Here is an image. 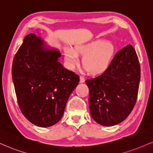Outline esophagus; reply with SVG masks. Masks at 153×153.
<instances>
[{"label": "esophagus", "mask_w": 153, "mask_h": 153, "mask_svg": "<svg viewBox=\"0 0 153 153\" xmlns=\"http://www.w3.org/2000/svg\"><path fill=\"white\" fill-rule=\"evenodd\" d=\"M85 82V79H84V76H80V83H84Z\"/></svg>", "instance_id": "obj_1"}]
</instances>
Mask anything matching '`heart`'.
Listing matches in <instances>:
<instances>
[{
  "instance_id": "obj_1",
  "label": "heart",
  "mask_w": 153,
  "mask_h": 153,
  "mask_svg": "<svg viewBox=\"0 0 153 153\" xmlns=\"http://www.w3.org/2000/svg\"><path fill=\"white\" fill-rule=\"evenodd\" d=\"M79 54H84L82 63L90 73L101 74L110 67L115 54V46L104 39H95L78 45L75 49L67 48L65 59L71 69L78 63Z\"/></svg>"
}]
</instances>
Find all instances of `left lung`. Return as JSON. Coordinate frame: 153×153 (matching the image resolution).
<instances>
[{
    "label": "left lung",
    "mask_w": 153,
    "mask_h": 153,
    "mask_svg": "<svg viewBox=\"0 0 153 153\" xmlns=\"http://www.w3.org/2000/svg\"><path fill=\"white\" fill-rule=\"evenodd\" d=\"M140 79L136 52L131 45H128L117 52L106 71L86 80L93 119L104 126L123 121L136 103Z\"/></svg>",
    "instance_id": "8db88e82"
}]
</instances>
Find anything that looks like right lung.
<instances>
[{
  "label": "right lung",
  "instance_id": "obj_1",
  "mask_svg": "<svg viewBox=\"0 0 153 153\" xmlns=\"http://www.w3.org/2000/svg\"><path fill=\"white\" fill-rule=\"evenodd\" d=\"M61 53L30 33L14 56L12 78L19 108L39 127L59 122L79 77L58 61Z\"/></svg>",
  "mask_w": 153,
  "mask_h": 153
}]
</instances>
